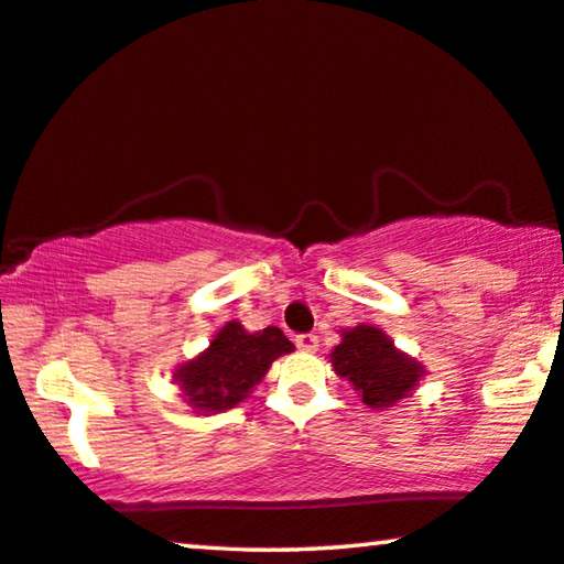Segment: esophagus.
Returning <instances> with one entry per match:
<instances>
[{"label":"esophagus","mask_w":564,"mask_h":564,"mask_svg":"<svg viewBox=\"0 0 564 564\" xmlns=\"http://www.w3.org/2000/svg\"><path fill=\"white\" fill-rule=\"evenodd\" d=\"M296 346L301 348V351H316L318 338L314 334H303V336L296 338Z\"/></svg>","instance_id":"esophagus-1"}]
</instances>
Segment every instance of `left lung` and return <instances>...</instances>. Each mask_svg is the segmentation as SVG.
Instances as JSON below:
<instances>
[{
  "label": "left lung",
  "instance_id": "left-lung-1",
  "mask_svg": "<svg viewBox=\"0 0 564 564\" xmlns=\"http://www.w3.org/2000/svg\"><path fill=\"white\" fill-rule=\"evenodd\" d=\"M338 377L359 391L369 409H391L409 399L424 379V364L399 351L381 328L359 324L341 328V344L328 354Z\"/></svg>",
  "mask_w": 564,
  "mask_h": 564
}]
</instances>
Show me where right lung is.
<instances>
[{"mask_svg": "<svg viewBox=\"0 0 564 564\" xmlns=\"http://www.w3.org/2000/svg\"><path fill=\"white\" fill-rule=\"evenodd\" d=\"M291 351L293 344L281 328L268 326L250 334L240 321H228L205 351L177 366L173 379L195 414H218L248 399L271 364Z\"/></svg>", "mask_w": 564, "mask_h": 564, "instance_id": "right-lung-1", "label": "right lung"}]
</instances>
